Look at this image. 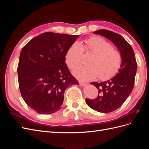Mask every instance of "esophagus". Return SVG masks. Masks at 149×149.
Listing matches in <instances>:
<instances>
[{
    "label": "esophagus",
    "instance_id": "1",
    "mask_svg": "<svg viewBox=\"0 0 149 149\" xmlns=\"http://www.w3.org/2000/svg\"><path fill=\"white\" fill-rule=\"evenodd\" d=\"M79 86H84L87 84V83H85V82H82V81H79Z\"/></svg>",
    "mask_w": 149,
    "mask_h": 149
}]
</instances>
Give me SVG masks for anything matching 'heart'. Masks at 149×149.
<instances>
[{"mask_svg":"<svg viewBox=\"0 0 149 149\" xmlns=\"http://www.w3.org/2000/svg\"><path fill=\"white\" fill-rule=\"evenodd\" d=\"M84 51L94 53L87 66L75 69L73 73L79 80L91 81L98 77L100 80H107L114 76L123 62L120 53L112 48L106 40L93 37L85 41L84 45L76 42L71 45L66 54V63L70 69H74L82 63Z\"/></svg>","mask_w":149,"mask_h":149,"instance_id":"heart-1","label":"heart"}]
</instances>
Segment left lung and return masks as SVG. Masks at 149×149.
Instances as JSON below:
<instances>
[{"instance_id":"obj_1","label":"left lung","mask_w":149,"mask_h":149,"mask_svg":"<svg viewBox=\"0 0 149 149\" xmlns=\"http://www.w3.org/2000/svg\"><path fill=\"white\" fill-rule=\"evenodd\" d=\"M93 33L109 39L118 48L123 57L120 68L113 78L100 83H91L98 89L97 97L93 100H86V102L91 109L107 113L120 107L131 93L137 64L131 45L120 35L104 29Z\"/></svg>"}]
</instances>
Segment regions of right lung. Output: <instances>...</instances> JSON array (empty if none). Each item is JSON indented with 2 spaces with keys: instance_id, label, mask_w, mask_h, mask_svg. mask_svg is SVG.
Wrapping results in <instances>:
<instances>
[{
  "instance_id": "right-lung-1",
  "label": "right lung",
  "mask_w": 149,
  "mask_h": 149,
  "mask_svg": "<svg viewBox=\"0 0 149 149\" xmlns=\"http://www.w3.org/2000/svg\"><path fill=\"white\" fill-rule=\"evenodd\" d=\"M79 35L45 32L22 48L17 68L22 98L39 114L59 111L67 87L78 84L68 68L65 56Z\"/></svg>"
}]
</instances>
